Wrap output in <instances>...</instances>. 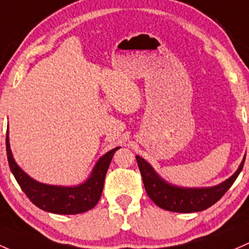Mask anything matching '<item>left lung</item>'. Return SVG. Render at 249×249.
<instances>
[{
	"instance_id": "left-lung-1",
	"label": "left lung",
	"mask_w": 249,
	"mask_h": 249,
	"mask_svg": "<svg viewBox=\"0 0 249 249\" xmlns=\"http://www.w3.org/2000/svg\"><path fill=\"white\" fill-rule=\"evenodd\" d=\"M245 160L246 157L243 158L236 173L218 186L210 187V188H181L166 183L155 173L150 164L137 156L138 166L142 173L143 186L151 200L163 210L181 212V213L202 211L216 204L237 178L243 168Z\"/></svg>"
}]
</instances>
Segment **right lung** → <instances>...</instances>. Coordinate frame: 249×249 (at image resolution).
Returning <instances> with one entry per match:
<instances>
[{"label":"right lung","mask_w":249,"mask_h":249,"mask_svg":"<svg viewBox=\"0 0 249 249\" xmlns=\"http://www.w3.org/2000/svg\"><path fill=\"white\" fill-rule=\"evenodd\" d=\"M7 157H8L9 168L14 175L15 180L33 204L44 211L57 214H78L93 209L99 201L103 192L104 178H106L107 168L112 160L114 153L120 147L114 148L106 153L98 160L91 174V178L85 183L76 187H61L49 186L39 183L31 178L18 166L13 158L9 147L8 129L6 137Z\"/></svg>","instance_id":"obj_1"}]
</instances>
